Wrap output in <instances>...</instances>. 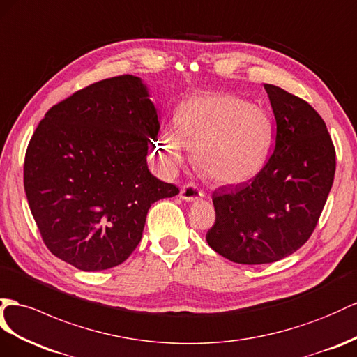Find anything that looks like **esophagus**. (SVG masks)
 Returning <instances> with one entry per match:
<instances>
[{
    "instance_id": "1",
    "label": "esophagus",
    "mask_w": 357,
    "mask_h": 357,
    "mask_svg": "<svg viewBox=\"0 0 357 357\" xmlns=\"http://www.w3.org/2000/svg\"><path fill=\"white\" fill-rule=\"evenodd\" d=\"M202 196H204V191L199 190L195 184H185L181 188V193H179V197L182 200H187V202H195V200L200 199Z\"/></svg>"
}]
</instances>
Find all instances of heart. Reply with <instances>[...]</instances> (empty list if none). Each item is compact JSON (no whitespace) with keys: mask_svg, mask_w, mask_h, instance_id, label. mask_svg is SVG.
Segmentation results:
<instances>
[{"mask_svg":"<svg viewBox=\"0 0 357 357\" xmlns=\"http://www.w3.org/2000/svg\"><path fill=\"white\" fill-rule=\"evenodd\" d=\"M273 137L271 119L261 107L232 95L205 93L182 100L173 126L162 125L155 144L169 170L184 162L187 146L208 179L240 184L266 166Z\"/></svg>","mask_w":357,"mask_h":357,"instance_id":"1","label":"heart"}]
</instances>
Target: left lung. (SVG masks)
Here are the masks:
<instances>
[{"mask_svg":"<svg viewBox=\"0 0 357 357\" xmlns=\"http://www.w3.org/2000/svg\"><path fill=\"white\" fill-rule=\"evenodd\" d=\"M276 119V143L257 176L214 191L209 248L236 264L289 257L317 227L332 188L336 152L326 123L306 100L264 84Z\"/></svg>","mask_w":357,"mask_h":357,"instance_id":"left-lung-1","label":"left lung"}]
</instances>
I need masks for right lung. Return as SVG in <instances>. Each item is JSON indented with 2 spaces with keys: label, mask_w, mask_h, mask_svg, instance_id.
<instances>
[{
  "label": "right lung",
  "mask_w": 357,
  "mask_h": 357,
  "mask_svg": "<svg viewBox=\"0 0 357 357\" xmlns=\"http://www.w3.org/2000/svg\"><path fill=\"white\" fill-rule=\"evenodd\" d=\"M160 121L140 78L119 75L52 105L24 161L26 200L48 250L83 271L122 264L153 202L179 193L148 169Z\"/></svg>",
  "instance_id": "add662e5"
}]
</instances>
